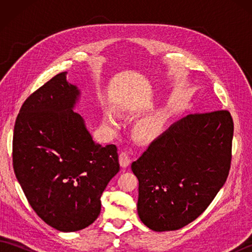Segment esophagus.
<instances>
[{
    "label": "esophagus",
    "mask_w": 252,
    "mask_h": 252,
    "mask_svg": "<svg viewBox=\"0 0 252 252\" xmlns=\"http://www.w3.org/2000/svg\"><path fill=\"white\" fill-rule=\"evenodd\" d=\"M119 161H120L121 167L126 168L127 165H129V164L131 163V158H130L129 155H127V153L122 152V153H120V155H119Z\"/></svg>",
    "instance_id": "esophagus-1"
}]
</instances>
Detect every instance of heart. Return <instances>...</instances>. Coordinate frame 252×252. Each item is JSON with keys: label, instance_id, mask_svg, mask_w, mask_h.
I'll return each mask as SVG.
<instances>
[{"label": "heart", "instance_id": "obj_1", "mask_svg": "<svg viewBox=\"0 0 252 252\" xmlns=\"http://www.w3.org/2000/svg\"><path fill=\"white\" fill-rule=\"evenodd\" d=\"M104 120L110 126H116L117 120L116 117L111 112H106L104 116ZM163 116L160 115L154 118H149L138 123L136 126V133L142 140L152 141L159 136L163 129Z\"/></svg>", "mask_w": 252, "mask_h": 252}]
</instances>
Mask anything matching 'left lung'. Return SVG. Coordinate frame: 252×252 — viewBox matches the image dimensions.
<instances>
[{"label": "left lung", "mask_w": 252, "mask_h": 252, "mask_svg": "<svg viewBox=\"0 0 252 252\" xmlns=\"http://www.w3.org/2000/svg\"><path fill=\"white\" fill-rule=\"evenodd\" d=\"M233 134L228 110L190 114L132 162L138 179L137 212L147 227L176 231L206 210L228 176Z\"/></svg>", "instance_id": "8db88e82"}]
</instances>
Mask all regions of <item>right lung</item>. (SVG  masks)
<instances>
[{"instance_id":"right-lung-1","label":"right lung","mask_w":252,"mask_h":252,"mask_svg":"<svg viewBox=\"0 0 252 252\" xmlns=\"http://www.w3.org/2000/svg\"><path fill=\"white\" fill-rule=\"evenodd\" d=\"M79 94L58 73L24 101L14 126L16 178L36 215L61 232L97 219L100 196L120 170L117 146L95 143L72 110Z\"/></svg>"}]
</instances>
